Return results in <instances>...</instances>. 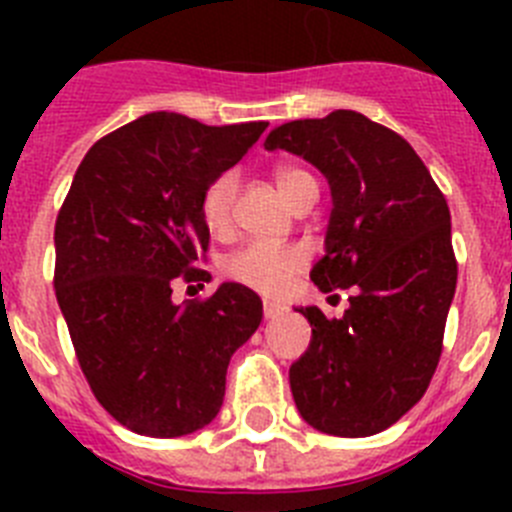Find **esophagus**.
I'll list each match as a JSON object with an SVG mask.
<instances>
[{"label":"esophagus","mask_w":512,"mask_h":512,"mask_svg":"<svg viewBox=\"0 0 512 512\" xmlns=\"http://www.w3.org/2000/svg\"><path fill=\"white\" fill-rule=\"evenodd\" d=\"M279 312H282V307L274 305V302H264V318H266V320L277 318Z\"/></svg>","instance_id":"esophagus-1"}]
</instances>
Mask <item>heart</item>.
Segmentation results:
<instances>
[{"label": "heart", "mask_w": 512, "mask_h": 512, "mask_svg": "<svg viewBox=\"0 0 512 512\" xmlns=\"http://www.w3.org/2000/svg\"><path fill=\"white\" fill-rule=\"evenodd\" d=\"M274 182L287 202L295 200V194L307 182H315L307 171L297 166H279L274 171ZM235 174L217 176L215 182L202 194V217L212 233H223L230 225V210L235 200ZM310 253L300 243H271V241H251L233 251L225 259V274L233 282L251 287L261 295H279L297 271L305 269Z\"/></svg>", "instance_id": "obj_1"}]
</instances>
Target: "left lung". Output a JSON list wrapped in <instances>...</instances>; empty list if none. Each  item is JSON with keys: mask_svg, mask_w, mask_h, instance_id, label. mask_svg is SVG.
<instances>
[{"mask_svg": "<svg viewBox=\"0 0 512 512\" xmlns=\"http://www.w3.org/2000/svg\"><path fill=\"white\" fill-rule=\"evenodd\" d=\"M266 151L305 158L330 187L320 292L354 289L343 318L300 307L312 325L289 366L292 397L315 431L364 438L425 395L456 292L449 205L408 140L354 110L292 120Z\"/></svg>", "mask_w": 512, "mask_h": 512, "instance_id": "1", "label": "left lung"}]
</instances>
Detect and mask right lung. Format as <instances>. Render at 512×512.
Instances as JSON below:
<instances>
[{"label":"right lung","mask_w":512,"mask_h":512,"mask_svg":"<svg viewBox=\"0 0 512 512\" xmlns=\"http://www.w3.org/2000/svg\"><path fill=\"white\" fill-rule=\"evenodd\" d=\"M269 122L205 125L148 112L87 151L56 220V300L81 372L130 431L176 438L220 413L230 356L264 318L259 295L223 282L176 305V277L205 279L202 194Z\"/></svg>","instance_id":"1"}]
</instances>
